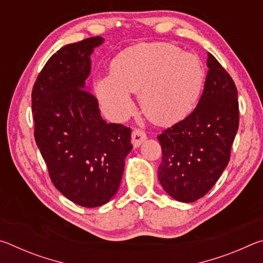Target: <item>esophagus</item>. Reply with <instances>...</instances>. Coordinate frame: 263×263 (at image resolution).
I'll return each mask as SVG.
<instances>
[{
  "instance_id": "34e87169",
  "label": "esophagus",
  "mask_w": 263,
  "mask_h": 263,
  "mask_svg": "<svg viewBox=\"0 0 263 263\" xmlns=\"http://www.w3.org/2000/svg\"><path fill=\"white\" fill-rule=\"evenodd\" d=\"M145 140H146V133L144 131L138 130V128L133 130V132H132V145H133V147H135V148L139 147V146Z\"/></svg>"
}]
</instances>
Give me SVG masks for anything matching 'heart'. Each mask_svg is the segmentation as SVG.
<instances>
[{
    "label": "heart",
    "mask_w": 263,
    "mask_h": 263,
    "mask_svg": "<svg viewBox=\"0 0 263 263\" xmlns=\"http://www.w3.org/2000/svg\"><path fill=\"white\" fill-rule=\"evenodd\" d=\"M112 72L96 78L94 91L104 112L125 121L135 110L132 92L149 119L167 125L184 119L201 99L205 70L199 58L167 43L141 44L116 55Z\"/></svg>",
    "instance_id": "heart-1"
}]
</instances>
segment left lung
Returning <instances> with one entry per match:
<instances>
[{
    "instance_id": "left-lung-1",
    "label": "left lung",
    "mask_w": 263,
    "mask_h": 263,
    "mask_svg": "<svg viewBox=\"0 0 263 263\" xmlns=\"http://www.w3.org/2000/svg\"><path fill=\"white\" fill-rule=\"evenodd\" d=\"M206 65L197 106L158 136L162 148L159 181L169 196L183 203L197 201L215 185L230 161L239 126L238 91L232 78L211 53Z\"/></svg>"
}]
</instances>
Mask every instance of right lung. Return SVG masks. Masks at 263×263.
<instances>
[{
	"instance_id": "add662e5",
	"label": "right lung",
	"mask_w": 263,
	"mask_h": 263,
	"mask_svg": "<svg viewBox=\"0 0 263 263\" xmlns=\"http://www.w3.org/2000/svg\"><path fill=\"white\" fill-rule=\"evenodd\" d=\"M103 41L91 37L61 47L44 66L31 95L34 139L51 181L86 208L103 205L116 195L132 149L131 128L102 119L86 86L90 55Z\"/></svg>"
}]
</instances>
